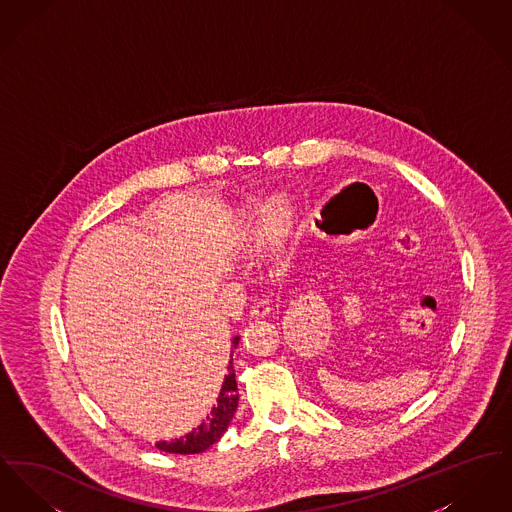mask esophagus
I'll use <instances>...</instances> for the list:
<instances>
[{
    "mask_svg": "<svg viewBox=\"0 0 512 512\" xmlns=\"http://www.w3.org/2000/svg\"><path fill=\"white\" fill-rule=\"evenodd\" d=\"M270 309H272V307H270V301H268V299H261V301H257V303L251 307L249 313H251V317L265 318L270 315Z\"/></svg>",
    "mask_w": 512,
    "mask_h": 512,
    "instance_id": "obj_1",
    "label": "esophagus"
}]
</instances>
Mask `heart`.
<instances>
[{
    "label": "heart",
    "instance_id": "heart-1",
    "mask_svg": "<svg viewBox=\"0 0 512 512\" xmlns=\"http://www.w3.org/2000/svg\"><path fill=\"white\" fill-rule=\"evenodd\" d=\"M292 226V209L286 199H272L268 201L263 219H261V230H263V240L268 244H280Z\"/></svg>",
    "mask_w": 512,
    "mask_h": 512
}]
</instances>
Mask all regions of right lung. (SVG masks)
Segmentation results:
<instances>
[{
  "mask_svg": "<svg viewBox=\"0 0 512 512\" xmlns=\"http://www.w3.org/2000/svg\"><path fill=\"white\" fill-rule=\"evenodd\" d=\"M240 336H236L232 343L234 347L238 345ZM234 353V349L230 351ZM238 407V384H236V372L232 365V355L228 363V372L222 380L219 395L211 411L205 416V420L195 426L194 430L182 438L171 439V441H157L155 447L165 451V453H176V455H195L211 447L213 443L219 441L220 436L226 432L232 416L236 413Z\"/></svg>",
  "mask_w": 512,
  "mask_h": 512,
  "instance_id": "add662e5",
  "label": "right lung"
}]
</instances>
